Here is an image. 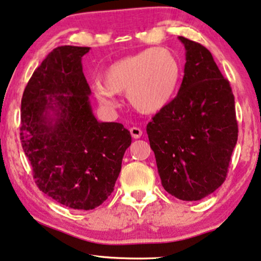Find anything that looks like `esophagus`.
Returning <instances> with one entry per match:
<instances>
[{
    "mask_svg": "<svg viewBox=\"0 0 261 261\" xmlns=\"http://www.w3.org/2000/svg\"><path fill=\"white\" fill-rule=\"evenodd\" d=\"M129 130H130L132 137H133L134 139H140V138L142 137V129H141V128H139V127H132Z\"/></svg>",
    "mask_w": 261,
    "mask_h": 261,
    "instance_id": "34e87169",
    "label": "esophagus"
}]
</instances>
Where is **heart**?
<instances>
[{"instance_id": "b5f03b06", "label": "heart", "mask_w": 261, "mask_h": 261, "mask_svg": "<svg viewBox=\"0 0 261 261\" xmlns=\"http://www.w3.org/2000/svg\"><path fill=\"white\" fill-rule=\"evenodd\" d=\"M180 77V63L171 50L148 48L108 66L95 95L108 107L114 106L113 95H127L135 111L156 114L174 99Z\"/></svg>"}]
</instances>
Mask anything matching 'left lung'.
<instances>
[{
    "instance_id": "obj_1",
    "label": "left lung",
    "mask_w": 261,
    "mask_h": 261,
    "mask_svg": "<svg viewBox=\"0 0 261 261\" xmlns=\"http://www.w3.org/2000/svg\"><path fill=\"white\" fill-rule=\"evenodd\" d=\"M186 49L182 84L147 124L161 184L169 194L196 201L226 179L238 140L234 96L208 49L179 36Z\"/></svg>"
}]
</instances>
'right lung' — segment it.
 Returning <instances> with one entry per match:
<instances>
[{"label": "right lung", "mask_w": 261, "mask_h": 261, "mask_svg": "<svg viewBox=\"0 0 261 261\" xmlns=\"http://www.w3.org/2000/svg\"><path fill=\"white\" fill-rule=\"evenodd\" d=\"M89 47L55 48L34 71L21 101V142L40 191L73 210L100 206L114 191L129 130L100 122L82 71Z\"/></svg>", "instance_id": "add662e5"}]
</instances>
